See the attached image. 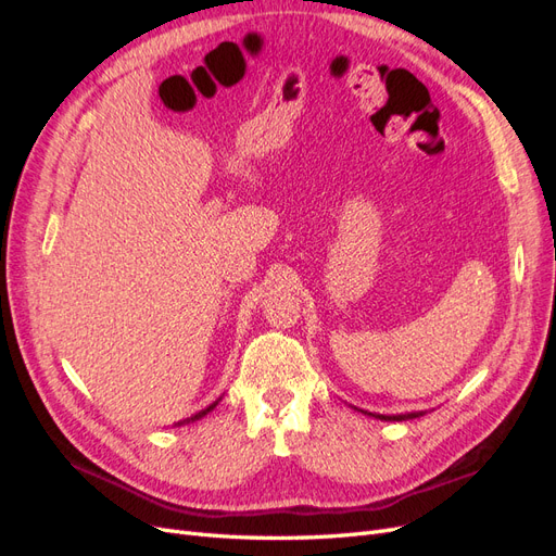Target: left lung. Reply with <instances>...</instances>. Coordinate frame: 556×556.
<instances>
[{
  "mask_svg": "<svg viewBox=\"0 0 556 556\" xmlns=\"http://www.w3.org/2000/svg\"><path fill=\"white\" fill-rule=\"evenodd\" d=\"M371 415V413H368ZM422 413H408V415H376L380 419H396V422H401V419H410V417H419Z\"/></svg>",
  "mask_w": 556,
  "mask_h": 556,
  "instance_id": "8db88e82",
  "label": "left lung"
}]
</instances>
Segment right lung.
Returning <instances> with one entry per match:
<instances>
[{
    "label": "right lung",
    "instance_id": "obj_1",
    "mask_svg": "<svg viewBox=\"0 0 556 556\" xmlns=\"http://www.w3.org/2000/svg\"><path fill=\"white\" fill-rule=\"evenodd\" d=\"M215 406H217V401H215V403H211V406H208L206 410H201V413H197V415H194V417H190V419H182V422H178V425H185V422H194V419H199V417H204V415H206V413H211V410H213Z\"/></svg>",
    "mask_w": 556,
    "mask_h": 556
}]
</instances>
